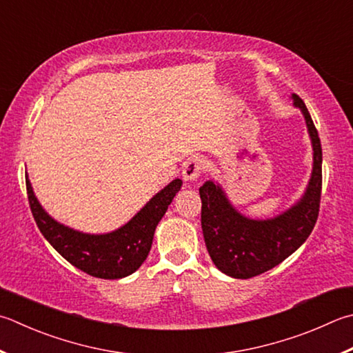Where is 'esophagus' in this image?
<instances>
[{
  "label": "esophagus",
  "instance_id": "esophagus-1",
  "mask_svg": "<svg viewBox=\"0 0 353 353\" xmlns=\"http://www.w3.org/2000/svg\"><path fill=\"white\" fill-rule=\"evenodd\" d=\"M204 169H205L204 159L194 157V158H190L189 161L184 163L183 176H184L185 181H196V179L201 176Z\"/></svg>",
  "mask_w": 353,
  "mask_h": 353
}]
</instances>
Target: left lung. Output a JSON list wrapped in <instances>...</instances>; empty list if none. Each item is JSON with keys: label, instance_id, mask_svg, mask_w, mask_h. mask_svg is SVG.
Here are the masks:
<instances>
[{"label": "left lung", "instance_id": "1", "mask_svg": "<svg viewBox=\"0 0 353 353\" xmlns=\"http://www.w3.org/2000/svg\"><path fill=\"white\" fill-rule=\"evenodd\" d=\"M292 99L303 112L314 149V169L300 201L274 218L252 219L230 204L219 184L205 181L199 188L205 248L216 268L232 278L248 280L275 268L294 254L315 228L323 184L321 141L303 99L295 94Z\"/></svg>", "mask_w": 353, "mask_h": 353}]
</instances>
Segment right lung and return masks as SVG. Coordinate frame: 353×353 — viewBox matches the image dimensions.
<instances>
[{"instance_id":"right-lung-1","label":"right lung","mask_w":353,"mask_h":353,"mask_svg":"<svg viewBox=\"0 0 353 353\" xmlns=\"http://www.w3.org/2000/svg\"><path fill=\"white\" fill-rule=\"evenodd\" d=\"M181 179H174L138 212L128 224L110 234L90 235L58 223L37 199L26 175V188L32 215L38 229L59 255L88 275L118 280L139 269L148 258L158 223L172 199L181 189Z\"/></svg>"}]
</instances>
